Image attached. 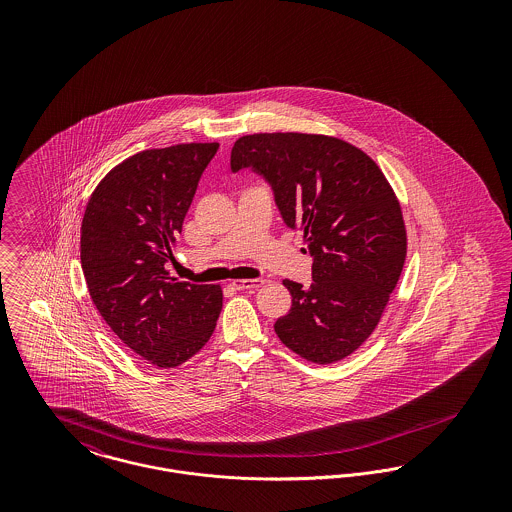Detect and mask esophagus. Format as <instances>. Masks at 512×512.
Masks as SVG:
<instances>
[{"label":"esophagus","mask_w":512,"mask_h":512,"mask_svg":"<svg viewBox=\"0 0 512 512\" xmlns=\"http://www.w3.org/2000/svg\"><path fill=\"white\" fill-rule=\"evenodd\" d=\"M263 284H265L263 278H255V280H234V282H232V286H234L236 290H257V288H261Z\"/></svg>","instance_id":"obj_1"}]
</instances>
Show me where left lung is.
<instances>
[{
    "label": "left lung",
    "mask_w": 512,
    "mask_h": 512,
    "mask_svg": "<svg viewBox=\"0 0 512 512\" xmlns=\"http://www.w3.org/2000/svg\"><path fill=\"white\" fill-rule=\"evenodd\" d=\"M230 165L267 178L282 219L303 230L315 257L311 288L282 282L292 309L274 332L305 361L349 357L378 326L407 257L403 211L388 178L363 149L303 132L242 136Z\"/></svg>",
    "instance_id": "8db88e82"
}]
</instances>
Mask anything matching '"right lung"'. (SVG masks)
Here are the masks:
<instances>
[{
    "mask_svg": "<svg viewBox=\"0 0 512 512\" xmlns=\"http://www.w3.org/2000/svg\"><path fill=\"white\" fill-rule=\"evenodd\" d=\"M219 149L178 144L146 149L107 172L80 228V263L109 328L153 366L192 359L215 332L220 286L178 282L167 270L197 182Z\"/></svg>",
    "mask_w": 512,
    "mask_h": 512,
    "instance_id": "obj_1",
    "label": "right lung"
}]
</instances>
